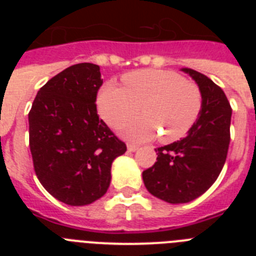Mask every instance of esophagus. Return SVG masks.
Masks as SVG:
<instances>
[{
    "label": "esophagus",
    "instance_id": "34e87169",
    "mask_svg": "<svg viewBox=\"0 0 256 256\" xmlns=\"http://www.w3.org/2000/svg\"><path fill=\"white\" fill-rule=\"evenodd\" d=\"M126 148H128V151H130V152H134L136 150H138V146H137V144H128Z\"/></svg>",
    "mask_w": 256,
    "mask_h": 256
}]
</instances>
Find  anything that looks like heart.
Segmentation results:
<instances>
[{"label": "heart", "mask_w": 256, "mask_h": 256, "mask_svg": "<svg viewBox=\"0 0 256 256\" xmlns=\"http://www.w3.org/2000/svg\"><path fill=\"white\" fill-rule=\"evenodd\" d=\"M124 88L104 84L97 96V108L104 120L119 126L138 112L142 115L123 126V133L134 141H148L160 134L173 142L195 124L202 108V94L196 83L172 70L144 69L122 78Z\"/></svg>", "instance_id": "b5f03b06"}]
</instances>
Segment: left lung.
Masks as SVG:
<instances>
[{
  "mask_svg": "<svg viewBox=\"0 0 256 256\" xmlns=\"http://www.w3.org/2000/svg\"><path fill=\"white\" fill-rule=\"evenodd\" d=\"M198 83L202 108L184 138L155 148L156 162L142 173L148 191L169 204H184L210 188L220 174L230 141L232 108L222 88L196 70L183 68Z\"/></svg>",
  "mask_w": 256,
  "mask_h": 256,
  "instance_id": "left-lung-1",
  "label": "left lung"
}]
</instances>
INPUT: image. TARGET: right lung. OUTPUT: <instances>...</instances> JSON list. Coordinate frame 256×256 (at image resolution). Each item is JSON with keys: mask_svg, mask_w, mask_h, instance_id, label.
<instances>
[{"mask_svg": "<svg viewBox=\"0 0 256 256\" xmlns=\"http://www.w3.org/2000/svg\"><path fill=\"white\" fill-rule=\"evenodd\" d=\"M100 66L80 62L52 76L29 112V148L40 184L72 206L102 198L126 146L98 118Z\"/></svg>", "mask_w": 256, "mask_h": 256, "instance_id": "right-lung-1", "label": "right lung"}]
</instances>
